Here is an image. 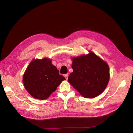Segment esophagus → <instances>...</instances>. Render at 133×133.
<instances>
[{"mask_svg":"<svg viewBox=\"0 0 133 133\" xmlns=\"http://www.w3.org/2000/svg\"><path fill=\"white\" fill-rule=\"evenodd\" d=\"M68 75H69V74H64V77L65 78V79L67 80L68 79Z\"/></svg>","mask_w":133,"mask_h":133,"instance_id":"34e87169","label":"esophagus"}]
</instances>
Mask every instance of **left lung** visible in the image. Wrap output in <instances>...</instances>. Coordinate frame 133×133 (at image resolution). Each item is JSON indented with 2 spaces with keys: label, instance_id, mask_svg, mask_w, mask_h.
I'll return each mask as SVG.
<instances>
[{
  "label": "left lung",
  "instance_id": "8db88e82",
  "mask_svg": "<svg viewBox=\"0 0 133 133\" xmlns=\"http://www.w3.org/2000/svg\"><path fill=\"white\" fill-rule=\"evenodd\" d=\"M73 69L68 82L86 98H92L103 92L109 80V68L107 63L92 52L73 59Z\"/></svg>",
  "mask_w": 133,
  "mask_h": 133
}]
</instances>
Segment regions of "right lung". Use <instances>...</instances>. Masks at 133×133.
Masks as SVG:
<instances>
[{
  "mask_svg": "<svg viewBox=\"0 0 133 133\" xmlns=\"http://www.w3.org/2000/svg\"><path fill=\"white\" fill-rule=\"evenodd\" d=\"M65 78L51 64L44 58L32 61L25 70L23 82L26 90L35 99L48 98Z\"/></svg>",
  "mask_w": 133,
  "mask_h": 133,
  "instance_id": "obj_1",
  "label": "right lung"
}]
</instances>
